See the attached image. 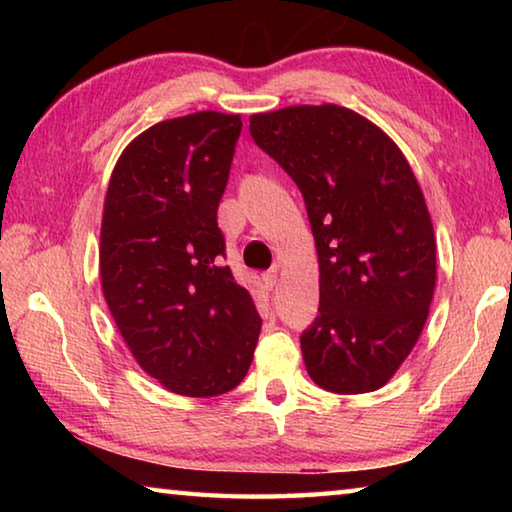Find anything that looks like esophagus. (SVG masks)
I'll use <instances>...</instances> for the list:
<instances>
[{"label": "esophagus", "instance_id": "esophagus-1", "mask_svg": "<svg viewBox=\"0 0 512 512\" xmlns=\"http://www.w3.org/2000/svg\"><path fill=\"white\" fill-rule=\"evenodd\" d=\"M262 280H264V284H266L268 289H273V287H275V282H277V266H273L271 271L262 273Z\"/></svg>", "mask_w": 512, "mask_h": 512}]
</instances>
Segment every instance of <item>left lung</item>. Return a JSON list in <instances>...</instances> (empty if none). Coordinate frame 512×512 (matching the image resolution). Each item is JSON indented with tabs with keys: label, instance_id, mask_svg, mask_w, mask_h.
Returning <instances> with one entry per match:
<instances>
[{
	"label": "left lung",
	"instance_id": "8db88e82",
	"mask_svg": "<svg viewBox=\"0 0 512 512\" xmlns=\"http://www.w3.org/2000/svg\"><path fill=\"white\" fill-rule=\"evenodd\" d=\"M250 135L305 198L320 305L300 336L309 377L332 393L377 391L409 357L436 287L424 196L395 142L348 108L250 117Z\"/></svg>",
	"mask_w": 512,
	"mask_h": 512
}]
</instances>
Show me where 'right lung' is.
Instances as JSON below:
<instances>
[{
	"label": "right lung",
	"instance_id": "1",
	"mask_svg": "<svg viewBox=\"0 0 512 512\" xmlns=\"http://www.w3.org/2000/svg\"><path fill=\"white\" fill-rule=\"evenodd\" d=\"M239 135L241 117L214 110L160 121L121 153L103 205L110 314L142 370L187 397L239 386L262 329L216 223Z\"/></svg>",
	"mask_w": 512,
	"mask_h": 512
}]
</instances>
